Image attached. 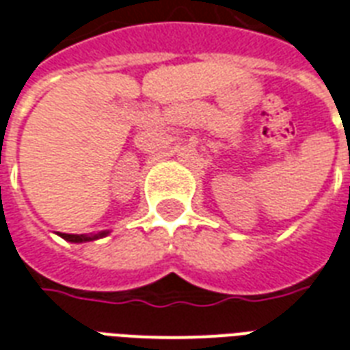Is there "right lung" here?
Wrapping results in <instances>:
<instances>
[{"instance_id":"1","label":"right lung","mask_w":350,"mask_h":350,"mask_svg":"<svg viewBox=\"0 0 350 350\" xmlns=\"http://www.w3.org/2000/svg\"><path fill=\"white\" fill-rule=\"evenodd\" d=\"M109 234V230H103V232H100V234H59L63 239L70 241V243H87V241H96V239H102V237H105V235Z\"/></svg>"}]
</instances>
